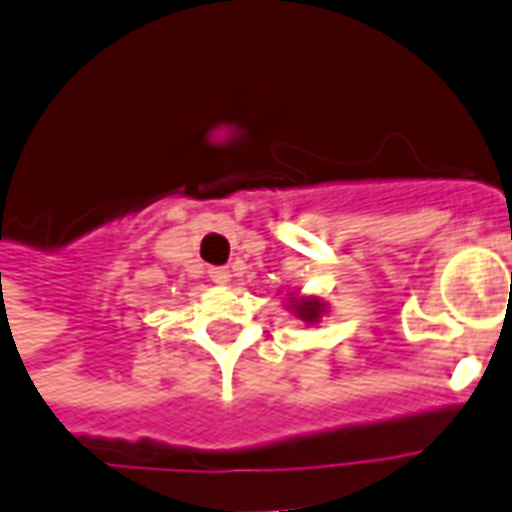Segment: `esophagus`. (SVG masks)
Instances as JSON below:
<instances>
[{
    "label": "esophagus",
    "mask_w": 512,
    "mask_h": 512,
    "mask_svg": "<svg viewBox=\"0 0 512 512\" xmlns=\"http://www.w3.org/2000/svg\"><path fill=\"white\" fill-rule=\"evenodd\" d=\"M208 277H211L213 282H216V285H227V282H230V277H233V274H230V268L216 266V268H211V271H208Z\"/></svg>",
    "instance_id": "esophagus-1"
}]
</instances>
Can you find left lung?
I'll use <instances>...</instances> for the list:
<instances>
[{"instance_id": "left-lung-1", "label": "left lung", "mask_w": 512, "mask_h": 512, "mask_svg": "<svg viewBox=\"0 0 512 512\" xmlns=\"http://www.w3.org/2000/svg\"><path fill=\"white\" fill-rule=\"evenodd\" d=\"M290 310L296 312V318H301L304 323H318L323 312H326V304L321 299H315V296H307V299L290 301Z\"/></svg>"}]
</instances>
